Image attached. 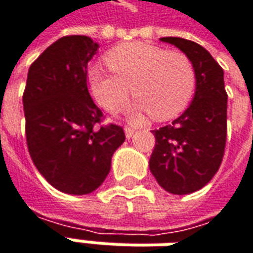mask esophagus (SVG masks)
<instances>
[{"instance_id":"esophagus-1","label":"esophagus","mask_w":253,"mask_h":253,"mask_svg":"<svg viewBox=\"0 0 253 253\" xmlns=\"http://www.w3.org/2000/svg\"><path fill=\"white\" fill-rule=\"evenodd\" d=\"M125 133H126L127 138H130V137H133V134H134V128L130 126H126L125 127Z\"/></svg>"}]
</instances>
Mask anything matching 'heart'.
Returning a JSON list of instances; mask_svg holds the SVG:
<instances>
[{
    "instance_id": "1",
    "label": "heart",
    "mask_w": 253,
    "mask_h": 253,
    "mask_svg": "<svg viewBox=\"0 0 253 253\" xmlns=\"http://www.w3.org/2000/svg\"><path fill=\"white\" fill-rule=\"evenodd\" d=\"M112 73L98 66L86 71V85L102 108L116 112L130 93L135 100L128 115L135 119L151 113L155 120H169L186 109L196 89L192 61L180 51L131 42L116 46L105 57Z\"/></svg>"
}]
</instances>
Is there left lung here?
<instances>
[{
  "instance_id": "1",
  "label": "left lung",
  "mask_w": 253,
  "mask_h": 253,
  "mask_svg": "<svg viewBox=\"0 0 253 253\" xmlns=\"http://www.w3.org/2000/svg\"><path fill=\"white\" fill-rule=\"evenodd\" d=\"M192 61L196 73L193 100L170 125L154 130L150 169L172 195H189L207 185L220 168L227 140L224 71L211 54L192 40L161 38Z\"/></svg>"
}]
</instances>
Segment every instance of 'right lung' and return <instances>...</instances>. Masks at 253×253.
Segmentation results:
<instances>
[{"label":"right lung","instance_id":"add662e5","mask_svg":"<svg viewBox=\"0 0 253 253\" xmlns=\"http://www.w3.org/2000/svg\"><path fill=\"white\" fill-rule=\"evenodd\" d=\"M98 47L81 35L58 39L32 63L23 92L32 161L51 186L68 195L98 189L126 138L120 126H98L103 115L86 85V67Z\"/></svg>","mask_w":253,"mask_h":253}]
</instances>
